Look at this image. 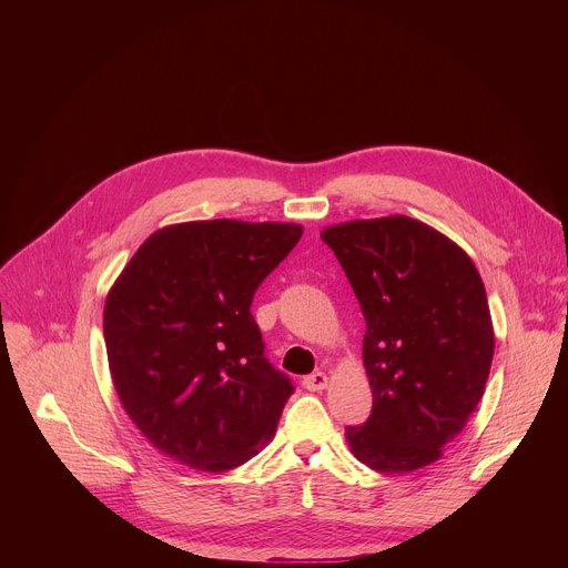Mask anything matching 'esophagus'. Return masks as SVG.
I'll use <instances>...</instances> for the list:
<instances>
[{"instance_id": "34e87169", "label": "esophagus", "mask_w": 568, "mask_h": 568, "mask_svg": "<svg viewBox=\"0 0 568 568\" xmlns=\"http://www.w3.org/2000/svg\"><path fill=\"white\" fill-rule=\"evenodd\" d=\"M303 386H305L307 390H323V388H328V375L323 373V371H316V373H312V375H307V377L303 379Z\"/></svg>"}]
</instances>
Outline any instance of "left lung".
<instances>
[{
  "label": "left lung",
  "instance_id": "1",
  "mask_svg": "<svg viewBox=\"0 0 568 568\" xmlns=\"http://www.w3.org/2000/svg\"><path fill=\"white\" fill-rule=\"evenodd\" d=\"M359 301L373 412L346 427L351 452L386 474L443 456L488 382L495 328L471 258L434 226L386 215L321 231Z\"/></svg>",
  "mask_w": 568,
  "mask_h": 568
}]
</instances>
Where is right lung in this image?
<instances>
[{
    "label": "right lung",
    "mask_w": 568,
    "mask_h": 568,
    "mask_svg": "<svg viewBox=\"0 0 568 568\" xmlns=\"http://www.w3.org/2000/svg\"><path fill=\"white\" fill-rule=\"evenodd\" d=\"M301 224L197 220L154 231L108 292L103 333L130 420L200 471L247 463L276 434L292 382L265 359L258 285Z\"/></svg>",
    "instance_id": "obj_1"
}]
</instances>
